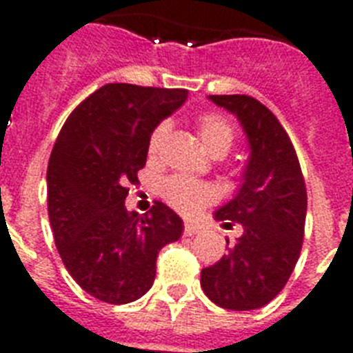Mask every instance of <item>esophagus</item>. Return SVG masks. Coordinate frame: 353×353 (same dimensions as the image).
I'll list each match as a JSON object with an SVG mask.
<instances>
[{
	"instance_id": "obj_1",
	"label": "esophagus",
	"mask_w": 353,
	"mask_h": 353,
	"mask_svg": "<svg viewBox=\"0 0 353 353\" xmlns=\"http://www.w3.org/2000/svg\"><path fill=\"white\" fill-rule=\"evenodd\" d=\"M199 232V227L194 225V223H185V236H194Z\"/></svg>"
}]
</instances>
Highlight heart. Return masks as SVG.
Listing matches in <instances>:
<instances>
[{"label":"heart","mask_w":353,"mask_h":353,"mask_svg":"<svg viewBox=\"0 0 353 353\" xmlns=\"http://www.w3.org/2000/svg\"><path fill=\"white\" fill-rule=\"evenodd\" d=\"M198 133L207 150L216 157H223L236 141V128L232 126V122L214 112L203 113L198 119ZM166 135H168L166 122H159L152 130L148 137V155L152 159L159 155ZM159 192L172 209L187 216L196 214L216 199V188L210 183L185 176L165 177L161 181Z\"/></svg>","instance_id":"obj_1"}]
</instances>
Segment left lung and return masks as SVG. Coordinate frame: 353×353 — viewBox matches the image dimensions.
Wrapping results in <instances>:
<instances>
[{
  "mask_svg": "<svg viewBox=\"0 0 353 353\" xmlns=\"http://www.w3.org/2000/svg\"><path fill=\"white\" fill-rule=\"evenodd\" d=\"M234 113L245 130L251 157L245 181L232 201L216 212L225 227L243 234L229 252L201 271L205 295L232 312L265 306L288 284L301 256L307 194L290 135L273 112L249 95H210Z\"/></svg>",
  "mask_w": 353,
  "mask_h": 353,
  "instance_id": "1",
  "label": "left lung"
}]
</instances>
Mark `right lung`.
Instances as JSON below:
<instances>
[{"label":"right lung","mask_w":353,"mask_h":353,"mask_svg":"<svg viewBox=\"0 0 353 353\" xmlns=\"http://www.w3.org/2000/svg\"><path fill=\"white\" fill-rule=\"evenodd\" d=\"M187 99V90L106 84L74 108L47 166V210L54 243L74 282L108 304L141 299L157 254L179 240L181 218L155 201L128 212V185L146 165L152 130Z\"/></svg>","instance_id":"right-lung-1"}]
</instances>
